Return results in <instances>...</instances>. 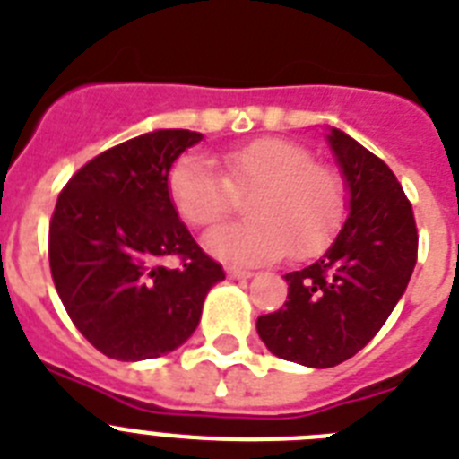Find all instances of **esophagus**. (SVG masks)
I'll return each mask as SVG.
<instances>
[{"instance_id":"esophagus-1","label":"esophagus","mask_w":459,"mask_h":459,"mask_svg":"<svg viewBox=\"0 0 459 459\" xmlns=\"http://www.w3.org/2000/svg\"><path fill=\"white\" fill-rule=\"evenodd\" d=\"M227 276H230V279H237V281H246V279H251L253 276V272H248V270H238V267H227Z\"/></svg>"}]
</instances>
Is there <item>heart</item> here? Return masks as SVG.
<instances>
[{
  "instance_id": "b5f03b06",
  "label": "heart",
  "mask_w": 459,
  "mask_h": 459,
  "mask_svg": "<svg viewBox=\"0 0 459 459\" xmlns=\"http://www.w3.org/2000/svg\"><path fill=\"white\" fill-rule=\"evenodd\" d=\"M211 161L185 154L169 173V196L192 227L215 225L232 211V195H251L244 225L215 227L204 237L208 253L225 263L263 264L290 253H321L342 221V187L331 169L286 138H260Z\"/></svg>"
}]
</instances>
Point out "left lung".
<instances>
[{
  "label": "left lung",
  "instance_id": "8db88e82",
  "mask_svg": "<svg viewBox=\"0 0 459 459\" xmlns=\"http://www.w3.org/2000/svg\"><path fill=\"white\" fill-rule=\"evenodd\" d=\"M325 143L347 187V221L328 251L289 272V300L257 319L279 359L331 368L363 350L406 293L418 260L412 206L382 159L340 128Z\"/></svg>",
  "mask_w": 459,
  "mask_h": 459
}]
</instances>
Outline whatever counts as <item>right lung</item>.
Listing matches in <instances>:
<instances>
[{
    "label": "right lung",
    "instance_id": "add662e5",
    "mask_svg": "<svg viewBox=\"0 0 459 459\" xmlns=\"http://www.w3.org/2000/svg\"><path fill=\"white\" fill-rule=\"evenodd\" d=\"M204 135L159 128L91 159L60 192L48 263L72 324L117 361H145L187 342L208 290L225 279L170 204L169 173ZM176 255L180 268L163 260Z\"/></svg>",
    "mask_w": 459,
    "mask_h": 459
}]
</instances>
